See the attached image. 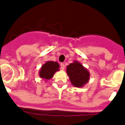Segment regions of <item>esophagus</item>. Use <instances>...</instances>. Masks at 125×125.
I'll use <instances>...</instances> for the list:
<instances>
[{"label":"esophagus","instance_id":"esophagus-1","mask_svg":"<svg viewBox=\"0 0 125 125\" xmlns=\"http://www.w3.org/2000/svg\"><path fill=\"white\" fill-rule=\"evenodd\" d=\"M61 69H64V68H65V65L64 64V63H61Z\"/></svg>","mask_w":125,"mask_h":125}]
</instances>
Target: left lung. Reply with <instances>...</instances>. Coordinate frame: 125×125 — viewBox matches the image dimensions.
<instances>
[{
    "label": "left lung",
    "instance_id": "8db88e82",
    "mask_svg": "<svg viewBox=\"0 0 125 125\" xmlns=\"http://www.w3.org/2000/svg\"><path fill=\"white\" fill-rule=\"evenodd\" d=\"M66 72L71 84L77 88L83 87L89 79L90 74L89 71L76 61L67 66Z\"/></svg>",
    "mask_w": 125,
    "mask_h": 125
}]
</instances>
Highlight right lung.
<instances>
[{
	"label": "right lung",
	"mask_w": 125,
	"mask_h": 125,
	"mask_svg": "<svg viewBox=\"0 0 125 125\" xmlns=\"http://www.w3.org/2000/svg\"><path fill=\"white\" fill-rule=\"evenodd\" d=\"M59 64L57 62L47 61L42 66L39 71V76L46 80L51 79L55 73L59 70Z\"/></svg>",
	"instance_id": "obj_1"
}]
</instances>
